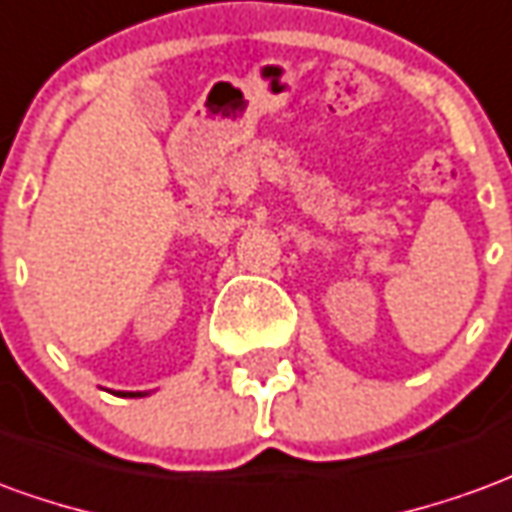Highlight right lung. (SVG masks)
<instances>
[{
    "label": "right lung",
    "instance_id": "1",
    "mask_svg": "<svg viewBox=\"0 0 512 512\" xmlns=\"http://www.w3.org/2000/svg\"><path fill=\"white\" fill-rule=\"evenodd\" d=\"M121 396H146V393H141V391H138V393H127V391H124V393H121Z\"/></svg>",
    "mask_w": 512,
    "mask_h": 512
}]
</instances>
